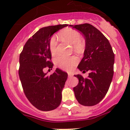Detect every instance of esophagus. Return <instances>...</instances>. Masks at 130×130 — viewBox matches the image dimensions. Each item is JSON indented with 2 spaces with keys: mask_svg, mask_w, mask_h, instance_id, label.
I'll return each instance as SVG.
<instances>
[{
  "mask_svg": "<svg viewBox=\"0 0 130 130\" xmlns=\"http://www.w3.org/2000/svg\"><path fill=\"white\" fill-rule=\"evenodd\" d=\"M68 76L69 77H73V73L72 72H69L68 73Z\"/></svg>",
  "mask_w": 130,
  "mask_h": 130,
  "instance_id": "34e87169",
  "label": "esophagus"
}]
</instances>
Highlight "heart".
Segmentation results:
<instances>
[{"label": "heart", "mask_w": 130, "mask_h": 130, "mask_svg": "<svg viewBox=\"0 0 130 130\" xmlns=\"http://www.w3.org/2000/svg\"><path fill=\"white\" fill-rule=\"evenodd\" d=\"M60 38L65 41L73 45L74 50L77 52H80L83 49V43L81 41L80 33L73 29H66L60 34ZM57 40L55 37H52L49 41V48L52 55L57 52ZM54 63L58 67L62 70L69 71L72 70L78 63L77 58L75 56L70 57L58 56L55 58Z\"/></svg>", "instance_id": "heart-1"}]
</instances>
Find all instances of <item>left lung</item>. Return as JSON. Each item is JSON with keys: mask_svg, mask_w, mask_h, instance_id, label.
Listing matches in <instances>:
<instances>
[{"mask_svg": "<svg viewBox=\"0 0 130 130\" xmlns=\"http://www.w3.org/2000/svg\"><path fill=\"white\" fill-rule=\"evenodd\" d=\"M82 34L86 47L84 57L77 67L87 78L75 75L79 83L73 88L78 102L84 106H93L101 102L109 89L113 74L115 55L109 41L97 28L89 24L70 25Z\"/></svg>", "mask_w": 130, "mask_h": 130, "instance_id": "left-lung-1", "label": "left lung"}]
</instances>
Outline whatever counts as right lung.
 Returning a JSON list of instances; mask_svg holds the SVG:
<instances>
[{"label": "right lung", "mask_w": 130, "mask_h": 130, "mask_svg": "<svg viewBox=\"0 0 130 130\" xmlns=\"http://www.w3.org/2000/svg\"><path fill=\"white\" fill-rule=\"evenodd\" d=\"M67 26L57 25L41 28L28 39L19 56V76L24 93L31 104L41 111H51L61 103L67 73L56 69L48 75L44 69L53 68L49 48L51 37Z\"/></svg>", "instance_id": "right-lung-1"}]
</instances>
